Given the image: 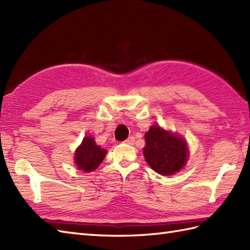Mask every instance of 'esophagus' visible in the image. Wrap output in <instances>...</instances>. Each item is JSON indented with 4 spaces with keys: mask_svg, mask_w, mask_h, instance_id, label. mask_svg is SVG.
Returning <instances> with one entry per match:
<instances>
[{
    "mask_svg": "<svg viewBox=\"0 0 250 250\" xmlns=\"http://www.w3.org/2000/svg\"><path fill=\"white\" fill-rule=\"evenodd\" d=\"M125 144H128V145H133L134 144V137L133 136L128 137V139L125 141Z\"/></svg>",
    "mask_w": 250,
    "mask_h": 250,
    "instance_id": "esophagus-1",
    "label": "esophagus"
}]
</instances>
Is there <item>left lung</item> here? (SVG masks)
<instances>
[{
    "mask_svg": "<svg viewBox=\"0 0 250 250\" xmlns=\"http://www.w3.org/2000/svg\"><path fill=\"white\" fill-rule=\"evenodd\" d=\"M145 142V160L159 174L174 175L188 160L189 150L185 139L159 125H152L146 132Z\"/></svg>",
    "mask_w": 250,
    "mask_h": 250,
    "instance_id": "8db88e82",
    "label": "left lung"
}]
</instances>
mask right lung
Returning <instances> with one entry per match:
<instances>
[{
  "label": "right lung",
  "mask_w": 250,
  "mask_h": 250,
  "mask_svg": "<svg viewBox=\"0 0 250 250\" xmlns=\"http://www.w3.org/2000/svg\"><path fill=\"white\" fill-rule=\"evenodd\" d=\"M105 156L106 150L104 148L95 144L93 137L86 136L76 149L74 160L79 169L83 172H92L102 163Z\"/></svg>",
  "instance_id": "add662e5"
}]
</instances>
